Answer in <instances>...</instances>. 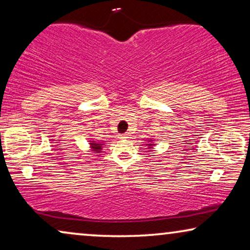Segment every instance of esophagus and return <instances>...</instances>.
Masks as SVG:
<instances>
[{
    "mask_svg": "<svg viewBox=\"0 0 250 250\" xmlns=\"http://www.w3.org/2000/svg\"><path fill=\"white\" fill-rule=\"evenodd\" d=\"M129 133L128 132H125V133H124V135H121L120 136V138H122V139H125V138H129Z\"/></svg>",
    "mask_w": 250,
    "mask_h": 250,
    "instance_id": "esophagus-1",
    "label": "esophagus"
}]
</instances>
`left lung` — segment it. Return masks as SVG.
<instances>
[{
	"label": "left lung",
	"mask_w": 250,
	"mask_h": 250,
	"mask_svg": "<svg viewBox=\"0 0 250 250\" xmlns=\"http://www.w3.org/2000/svg\"><path fill=\"white\" fill-rule=\"evenodd\" d=\"M149 145H153V144H149Z\"/></svg>",
	"instance_id": "1"
}]
</instances>
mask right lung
Segmentation results:
<instances>
[{
	"label": "right lung",
	"instance_id": "add662e5",
	"mask_svg": "<svg viewBox=\"0 0 250 250\" xmlns=\"http://www.w3.org/2000/svg\"><path fill=\"white\" fill-rule=\"evenodd\" d=\"M91 146L94 147V149L95 150H101V148H102V146H101V144H91Z\"/></svg>",
	"mask_w": 250,
	"mask_h": 250
}]
</instances>
